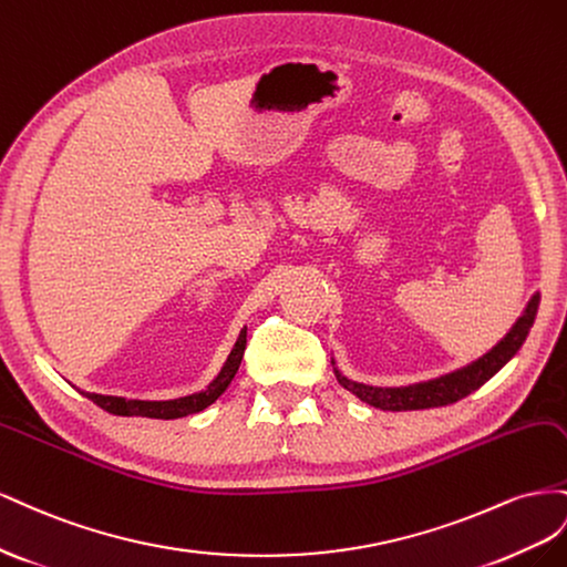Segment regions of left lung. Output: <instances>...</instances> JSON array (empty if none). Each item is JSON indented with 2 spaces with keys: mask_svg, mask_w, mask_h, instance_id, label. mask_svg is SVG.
I'll list each match as a JSON object with an SVG mask.
<instances>
[{
  "mask_svg": "<svg viewBox=\"0 0 567 567\" xmlns=\"http://www.w3.org/2000/svg\"><path fill=\"white\" fill-rule=\"evenodd\" d=\"M539 299H542L539 292L532 295L520 318L513 322V328L506 332V337H501V342H496L487 353H482L480 359L451 370V373L411 382V384H401V386H380V384H365V382H355L347 378L332 359L334 375L339 384H342L344 390H349L353 396H359L363 403H368V406H375L382 411H420V409L446 406V403H454L475 392L477 386H482L489 378H494L498 370L513 359L517 349H520L527 339L532 322L537 318Z\"/></svg>",
  "mask_w": 567,
  "mask_h": 567,
  "instance_id": "1",
  "label": "left lung"
}]
</instances>
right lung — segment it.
Returning <instances> with one entry per match:
<instances>
[{"instance_id": "obj_1", "label": "right lung", "mask_w": 567, "mask_h": 567, "mask_svg": "<svg viewBox=\"0 0 567 567\" xmlns=\"http://www.w3.org/2000/svg\"><path fill=\"white\" fill-rule=\"evenodd\" d=\"M247 349V328L239 332L235 347L230 349L228 359H225L220 373L208 382L206 390L194 392L187 396H177V399H166V401H147V399H125V396H111V394H94V392H83L90 401H94L96 406L113 413V415H142V417H156V420H173V417H185L192 413H199L228 390V384L233 382L237 368L241 363V355H245Z\"/></svg>"}]
</instances>
